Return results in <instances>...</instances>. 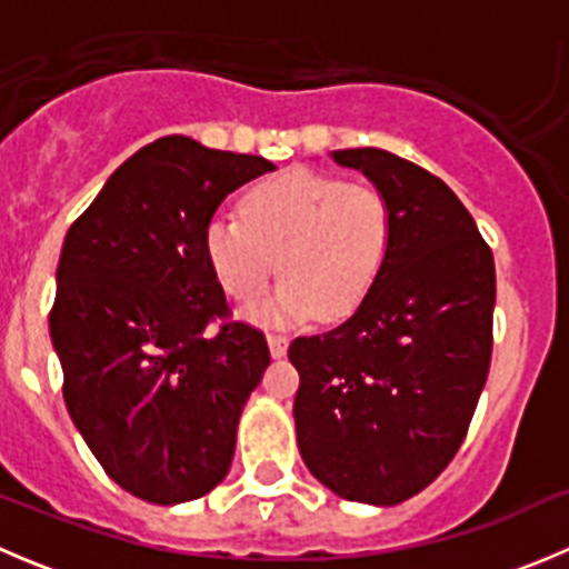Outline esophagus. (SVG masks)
Returning a JSON list of instances; mask_svg holds the SVG:
<instances>
[{
    "label": "esophagus",
    "instance_id": "esophagus-1",
    "mask_svg": "<svg viewBox=\"0 0 569 569\" xmlns=\"http://www.w3.org/2000/svg\"><path fill=\"white\" fill-rule=\"evenodd\" d=\"M269 352H272V358H283L289 352V336H283V332H269Z\"/></svg>",
    "mask_w": 569,
    "mask_h": 569
}]
</instances>
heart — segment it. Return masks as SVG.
<instances>
[{"mask_svg":"<svg viewBox=\"0 0 569 569\" xmlns=\"http://www.w3.org/2000/svg\"><path fill=\"white\" fill-rule=\"evenodd\" d=\"M396 217L369 183L291 168L256 183L242 217H214L203 231L211 274L239 306L261 300L274 272V297L252 317L300 325L313 317L347 319L369 300L393 248Z\"/></svg>","mask_w":569,"mask_h":569,"instance_id":"heart-1","label":"heart"}]
</instances>
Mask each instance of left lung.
<instances>
[{"mask_svg": "<svg viewBox=\"0 0 569 569\" xmlns=\"http://www.w3.org/2000/svg\"><path fill=\"white\" fill-rule=\"evenodd\" d=\"M332 159L391 200L396 233L369 300L291 341L297 443L336 496L393 507L432 485L468 435L492 358L496 263L438 176L382 148Z\"/></svg>", "mask_w": 569, "mask_h": 569, "instance_id": "1", "label": "left lung"}]
</instances>
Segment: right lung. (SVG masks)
Wrapping results in <instances>:
<instances>
[{
  "label": "right lung",
  "mask_w": 569,
  "mask_h": 569,
  "mask_svg": "<svg viewBox=\"0 0 569 569\" xmlns=\"http://www.w3.org/2000/svg\"><path fill=\"white\" fill-rule=\"evenodd\" d=\"M269 170L263 157L162 137L66 233L49 313L62 399L109 479L142 501H192L231 468L269 347L231 319L203 231L233 189Z\"/></svg>",
  "instance_id": "obj_1"
}]
</instances>
